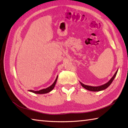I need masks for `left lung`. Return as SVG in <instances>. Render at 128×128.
<instances>
[{
  "instance_id": "8db88e82",
  "label": "left lung",
  "mask_w": 128,
  "mask_h": 128,
  "mask_svg": "<svg viewBox=\"0 0 128 128\" xmlns=\"http://www.w3.org/2000/svg\"><path fill=\"white\" fill-rule=\"evenodd\" d=\"M118 69L116 70V72L114 73V74L113 76V77H112L110 80L108 82H107V83H106L105 84H104V85H102L101 86H88V85H84V84H82V82H80V84H81V86L82 87L84 88H86V90H89V91H92V92H99V91H102V90H103L106 89V88H107L108 86H109L110 85H111V83L112 82V81H114V78H115L117 74V73H118Z\"/></svg>"
}]
</instances>
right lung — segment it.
Returning a JSON list of instances; mask_svg holds the SVG:
<instances>
[{
    "label": "right lung",
    "mask_w": 128,
    "mask_h": 128,
    "mask_svg": "<svg viewBox=\"0 0 128 128\" xmlns=\"http://www.w3.org/2000/svg\"><path fill=\"white\" fill-rule=\"evenodd\" d=\"M58 78V76H57V77H56V78L55 80V81H54V83L52 84L51 86H50L49 87H48V88H43V89L38 90V91H34V90H29V92H33V93H35V94H46V93H48L49 92H50L51 91H52V90H53V88H54V87H55V86L56 85V81H57Z\"/></svg>",
    "instance_id": "right-lung-1"
}]
</instances>
